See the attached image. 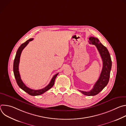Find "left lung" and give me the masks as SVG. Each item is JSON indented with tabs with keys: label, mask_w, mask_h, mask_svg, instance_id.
Segmentation results:
<instances>
[{
	"label": "left lung",
	"mask_w": 126,
	"mask_h": 126,
	"mask_svg": "<svg viewBox=\"0 0 126 126\" xmlns=\"http://www.w3.org/2000/svg\"><path fill=\"white\" fill-rule=\"evenodd\" d=\"M89 40L90 44L95 45L100 53L103 61V68L99 79L91 90L88 92L79 91L86 96H95L99 93L109 82L112 67V60L107 48L100 42L98 38L90 37Z\"/></svg>",
	"instance_id": "1"
}]
</instances>
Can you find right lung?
I'll return each mask as SVG.
<instances>
[{
    "mask_svg": "<svg viewBox=\"0 0 126 126\" xmlns=\"http://www.w3.org/2000/svg\"><path fill=\"white\" fill-rule=\"evenodd\" d=\"M33 39V38H30L29 40H27L24 43L22 44L20 46L18 49L16 54V56L14 60V63H13V72H14V75L15 78L16 79V82L18 84V85L19 86V87L22 89L23 91L27 93L28 94L31 96H38L41 95L48 91V90H49L50 88H51L54 84V82L55 80L57 77V76L58 75V73L55 74V75H54V76L52 77L50 82L49 84L45 88L40 89V90H33L31 89L28 87H27L23 82L22 80L21 79L20 75L19 74V61H20V57L21 52L23 50V49L27 46V45L29 43V42L31 41H32Z\"/></svg>",
    "mask_w": 126,
    "mask_h": 126,
    "instance_id": "obj_1",
    "label": "right lung"
}]
</instances>
